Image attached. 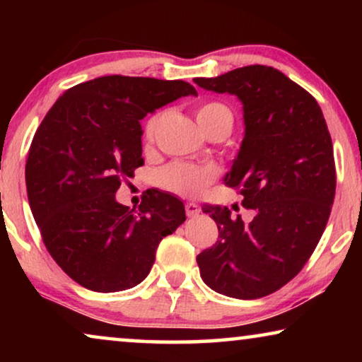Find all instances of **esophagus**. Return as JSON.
Segmentation results:
<instances>
[{
	"label": "esophagus",
	"mask_w": 362,
	"mask_h": 362,
	"mask_svg": "<svg viewBox=\"0 0 362 362\" xmlns=\"http://www.w3.org/2000/svg\"><path fill=\"white\" fill-rule=\"evenodd\" d=\"M199 212H201V207L197 206L196 202H187V204H186V214H187V217L199 216Z\"/></svg>",
	"instance_id": "34e87169"
}]
</instances>
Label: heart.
I'll return each instance as SVG.
<instances>
[{"mask_svg": "<svg viewBox=\"0 0 362 362\" xmlns=\"http://www.w3.org/2000/svg\"><path fill=\"white\" fill-rule=\"evenodd\" d=\"M196 120L201 128L209 125H226L232 128L234 115L230 108L221 102H207L196 110ZM156 128V117L150 118L145 125V138L151 140ZM217 170L212 166H197L189 163H171L158 173V185L168 191L182 196H197L214 180Z\"/></svg>", "mask_w": 362, "mask_h": 362, "instance_id": "b5f03b06", "label": "heart"}]
</instances>
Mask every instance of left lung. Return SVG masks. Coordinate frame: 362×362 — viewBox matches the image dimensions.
<instances>
[{"label": "left lung", "mask_w": 362, "mask_h": 362, "mask_svg": "<svg viewBox=\"0 0 362 362\" xmlns=\"http://www.w3.org/2000/svg\"><path fill=\"white\" fill-rule=\"evenodd\" d=\"M194 83L242 102L244 140L224 182L254 211L245 224L227 207H202L219 240L197 255L201 279L232 298H262L303 269L329 219L336 170L328 127L318 102L274 67L247 66Z\"/></svg>", "instance_id": "1"}]
</instances>
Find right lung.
<instances>
[{
    "label": "right lung",
    "instance_id": "add662e5",
    "mask_svg": "<svg viewBox=\"0 0 362 362\" xmlns=\"http://www.w3.org/2000/svg\"><path fill=\"white\" fill-rule=\"evenodd\" d=\"M197 95L185 81L105 76L57 98L33 138L26 187L44 245L78 285L112 293L146 279L163 237L186 221L176 196L150 191L138 209L115 199L141 158L148 113Z\"/></svg>",
    "mask_w": 362,
    "mask_h": 362
}]
</instances>
